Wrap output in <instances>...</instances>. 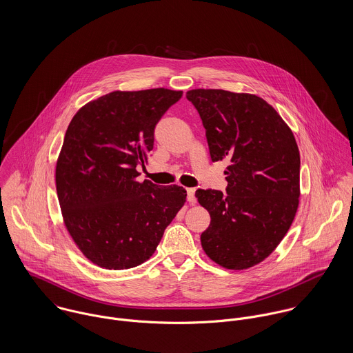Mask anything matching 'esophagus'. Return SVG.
<instances>
[{
    "instance_id": "obj_1",
    "label": "esophagus",
    "mask_w": 353,
    "mask_h": 353,
    "mask_svg": "<svg viewBox=\"0 0 353 353\" xmlns=\"http://www.w3.org/2000/svg\"><path fill=\"white\" fill-rule=\"evenodd\" d=\"M194 193H196V189H193V188L188 189V201L190 202V203H196Z\"/></svg>"
}]
</instances>
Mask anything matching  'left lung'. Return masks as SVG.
<instances>
[{
  "label": "left lung",
  "instance_id": "8db88e82",
  "mask_svg": "<svg viewBox=\"0 0 353 353\" xmlns=\"http://www.w3.org/2000/svg\"><path fill=\"white\" fill-rule=\"evenodd\" d=\"M212 161L227 160V194L196 192L210 214L201 234L217 265L243 270L262 262L288 232L301 196V154L292 130L262 98L224 90H192Z\"/></svg>",
  "mask_w": 353,
  "mask_h": 353
}]
</instances>
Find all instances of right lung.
<instances>
[{"instance_id":"add662e5","label":"right lung","mask_w":353,"mask_h":353,"mask_svg":"<svg viewBox=\"0 0 353 353\" xmlns=\"http://www.w3.org/2000/svg\"><path fill=\"white\" fill-rule=\"evenodd\" d=\"M182 91H114L72 118L55 165L63 224L92 263L122 270L150 259L186 202L178 185L139 182L153 132Z\"/></svg>"}]
</instances>
